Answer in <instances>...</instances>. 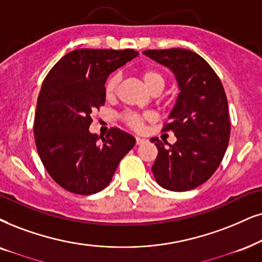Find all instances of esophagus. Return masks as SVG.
Segmentation results:
<instances>
[{"mask_svg": "<svg viewBox=\"0 0 262 262\" xmlns=\"http://www.w3.org/2000/svg\"><path fill=\"white\" fill-rule=\"evenodd\" d=\"M135 141H137V145H141V144H144V142L146 140H145V139H142V138L137 137V138H135Z\"/></svg>", "mask_w": 262, "mask_h": 262, "instance_id": "esophagus-1", "label": "esophagus"}]
</instances>
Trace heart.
I'll return each mask as SVG.
<instances>
[{
    "mask_svg": "<svg viewBox=\"0 0 262 262\" xmlns=\"http://www.w3.org/2000/svg\"><path fill=\"white\" fill-rule=\"evenodd\" d=\"M140 76H141L142 82H144V84L146 85L148 91L152 92L155 91V89H160V91H162V88H163L164 85V78L163 76H162V74H160L157 70H154V69H145V70H142L140 72ZM118 81H120L118 75L111 76V77L107 79L106 84H105V94H106V97L110 98L115 94ZM124 118L128 125H130L132 128L137 129L138 130V129L142 128L144 121L148 120L150 116L148 115L141 116V115L134 114V112H129V114L125 115Z\"/></svg>",
    "mask_w": 262,
    "mask_h": 262,
    "instance_id": "1",
    "label": "heart"
}]
</instances>
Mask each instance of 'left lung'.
<instances>
[{"label":"left lung","mask_w":262,"mask_h":262,"mask_svg":"<svg viewBox=\"0 0 262 262\" xmlns=\"http://www.w3.org/2000/svg\"><path fill=\"white\" fill-rule=\"evenodd\" d=\"M173 72L179 94L163 130H173L174 145L152 138L158 148L152 171L165 190L184 192L204 184L217 169L230 140L226 94L220 78L197 53L171 48L142 52Z\"/></svg>","instance_id":"1"}]
</instances>
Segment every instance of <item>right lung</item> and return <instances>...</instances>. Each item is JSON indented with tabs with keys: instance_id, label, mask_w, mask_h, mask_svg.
<instances>
[{
	"instance_id": "1",
	"label": "right lung",
	"mask_w": 262,
	"mask_h": 262,
	"mask_svg": "<svg viewBox=\"0 0 262 262\" xmlns=\"http://www.w3.org/2000/svg\"><path fill=\"white\" fill-rule=\"evenodd\" d=\"M139 55L133 49H76L53 66L43 81L34 135L38 156L53 180L77 194L110 184L133 135L111 128L105 137L89 130L92 112L105 104L110 74Z\"/></svg>"
}]
</instances>
